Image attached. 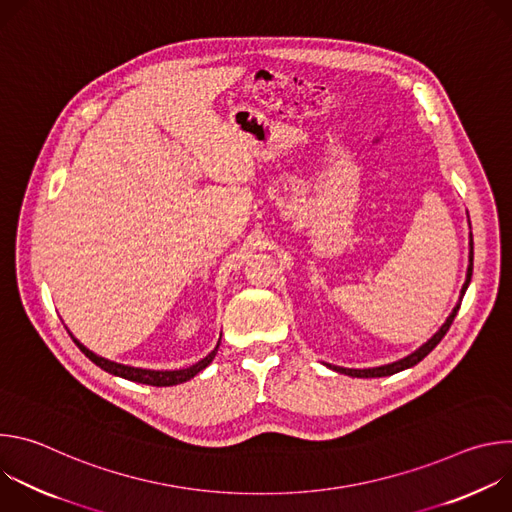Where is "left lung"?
Segmentation results:
<instances>
[{
	"label": "left lung",
	"instance_id": "left-lung-1",
	"mask_svg": "<svg viewBox=\"0 0 512 512\" xmlns=\"http://www.w3.org/2000/svg\"><path fill=\"white\" fill-rule=\"evenodd\" d=\"M472 267H474V241H472V235H470V253H468V271H466V281L462 285V291H460V298H458V304L454 306L452 314L446 318V322L440 326V330H437L427 342H423L417 350H413L411 354L403 356L401 360H395V362H389V364H381V367H373V369H344V367H334V364H328V369L340 373V375H348V377H356V379H373V377H389V375H395L399 371H405V369H411L415 367V364L419 360H423L437 344H440V340L446 336V332L450 330L458 310H460V304H462V298L466 294V289L472 281Z\"/></svg>",
	"mask_w": 512,
	"mask_h": 512
}]
</instances>
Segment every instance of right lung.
Wrapping results in <instances>:
<instances>
[{
  "mask_svg": "<svg viewBox=\"0 0 512 512\" xmlns=\"http://www.w3.org/2000/svg\"><path fill=\"white\" fill-rule=\"evenodd\" d=\"M70 334V332H68ZM72 336V334H70ZM72 340H75V344L81 348V352L93 360L97 367H101L103 371L115 375V377H121V379H127V381H135V383H141V385H152V387H172V385H180V383H186L190 381L192 377H196L200 371H204L208 364L212 362V358L216 356V350L218 346H221V340L216 342L214 350H210L202 360H198L196 364H192V367L188 369H178V371H152V369H139V367H129V364H121V362H113L109 358H103L99 354H95L93 350H89L83 342H79L75 336H72Z\"/></svg>",
  "mask_w": 512,
  "mask_h": 512,
  "instance_id": "1",
  "label": "right lung"
}]
</instances>
